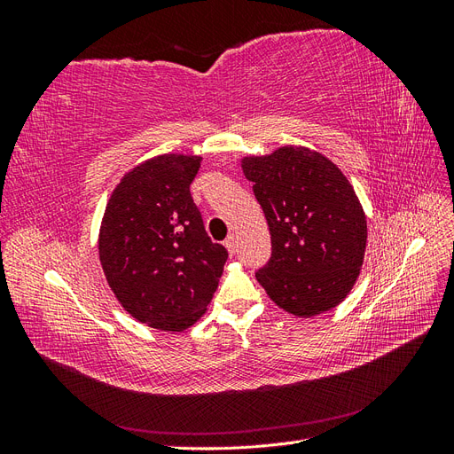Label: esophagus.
Masks as SVG:
<instances>
[{"label": "esophagus", "mask_w": 454, "mask_h": 454, "mask_svg": "<svg viewBox=\"0 0 454 454\" xmlns=\"http://www.w3.org/2000/svg\"><path fill=\"white\" fill-rule=\"evenodd\" d=\"M223 244H225V248L229 250V254H231V255H235V252H237V244H235V237H229V239H227V240L223 242Z\"/></svg>", "instance_id": "34e87169"}]
</instances>
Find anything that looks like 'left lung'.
I'll return each mask as SVG.
<instances>
[{
	"instance_id": "left-lung-1",
	"label": "left lung",
	"mask_w": 454,
	"mask_h": 454,
	"mask_svg": "<svg viewBox=\"0 0 454 454\" xmlns=\"http://www.w3.org/2000/svg\"><path fill=\"white\" fill-rule=\"evenodd\" d=\"M242 172L270 231V259L257 282L301 318L337 307L358 278L367 242L365 214L347 177L324 155L294 145L246 157Z\"/></svg>"
}]
</instances>
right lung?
I'll list each match as a JSON object with an SVG mask.
<instances>
[{"mask_svg":"<svg viewBox=\"0 0 454 454\" xmlns=\"http://www.w3.org/2000/svg\"><path fill=\"white\" fill-rule=\"evenodd\" d=\"M200 157L160 155L115 187L100 229L109 287L136 320L184 332L206 312L229 257L191 197Z\"/></svg>","mask_w":454,"mask_h":454,"instance_id":"right-lung-1","label":"right lung"}]
</instances>
